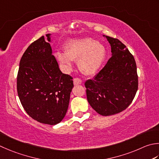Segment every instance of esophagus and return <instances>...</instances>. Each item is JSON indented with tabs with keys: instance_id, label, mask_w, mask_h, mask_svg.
<instances>
[{
	"instance_id": "34e87169",
	"label": "esophagus",
	"mask_w": 159,
	"mask_h": 159,
	"mask_svg": "<svg viewBox=\"0 0 159 159\" xmlns=\"http://www.w3.org/2000/svg\"><path fill=\"white\" fill-rule=\"evenodd\" d=\"M82 83V80L79 78H75L74 79V84L75 85H80Z\"/></svg>"
}]
</instances>
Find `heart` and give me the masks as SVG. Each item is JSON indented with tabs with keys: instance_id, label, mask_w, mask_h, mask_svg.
Segmentation results:
<instances>
[{
	"instance_id": "b5f03b06",
	"label": "heart",
	"mask_w": 159,
	"mask_h": 159,
	"mask_svg": "<svg viewBox=\"0 0 159 159\" xmlns=\"http://www.w3.org/2000/svg\"><path fill=\"white\" fill-rule=\"evenodd\" d=\"M65 54L57 53L58 60L67 69L71 67V61H78V66L85 75H93L103 63L105 48L101 43L92 38L72 39L64 46Z\"/></svg>"
}]
</instances>
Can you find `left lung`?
Listing matches in <instances>:
<instances>
[{
    "mask_svg": "<svg viewBox=\"0 0 159 159\" xmlns=\"http://www.w3.org/2000/svg\"><path fill=\"white\" fill-rule=\"evenodd\" d=\"M106 38L112 56L94 79L85 83L89 105L102 116L120 113L128 107L139 85L134 56L119 39Z\"/></svg>",
    "mask_w": 159,
    "mask_h": 159,
    "instance_id": "obj_1",
    "label": "left lung"
}]
</instances>
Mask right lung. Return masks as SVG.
Returning a JSON list of instances; mask_svg holds the SVG:
<instances>
[{"instance_id":"obj_1","label":"right lung","mask_w":159,"mask_h":159,"mask_svg":"<svg viewBox=\"0 0 159 159\" xmlns=\"http://www.w3.org/2000/svg\"><path fill=\"white\" fill-rule=\"evenodd\" d=\"M50 41L49 34H47ZM73 78L63 74L49 43L42 36L31 44L20 61L17 92L27 114L39 123L56 125L69 106Z\"/></svg>"}]
</instances>
